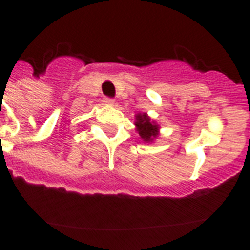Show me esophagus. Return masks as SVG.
Returning <instances> with one entry per match:
<instances>
[{
	"mask_svg": "<svg viewBox=\"0 0 250 250\" xmlns=\"http://www.w3.org/2000/svg\"><path fill=\"white\" fill-rule=\"evenodd\" d=\"M104 104H105V105H110V106H112L115 104V101H114V99H110V98H105L104 99Z\"/></svg>",
	"mask_w": 250,
	"mask_h": 250,
	"instance_id": "obj_1",
	"label": "esophagus"
}]
</instances>
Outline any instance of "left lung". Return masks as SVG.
<instances>
[{"label": "left lung", "instance_id": "obj_1", "mask_svg": "<svg viewBox=\"0 0 250 250\" xmlns=\"http://www.w3.org/2000/svg\"><path fill=\"white\" fill-rule=\"evenodd\" d=\"M135 130L144 143H152L160 135V125L152 120L146 112L135 115Z\"/></svg>", "mask_w": 250, "mask_h": 250}]
</instances>
